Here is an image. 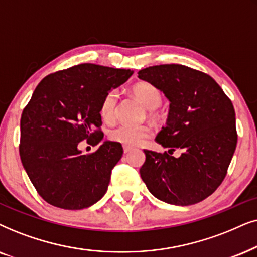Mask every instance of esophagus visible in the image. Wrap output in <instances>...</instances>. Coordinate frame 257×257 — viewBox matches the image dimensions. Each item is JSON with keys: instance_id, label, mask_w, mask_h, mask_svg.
Masks as SVG:
<instances>
[{"instance_id": "1", "label": "esophagus", "mask_w": 257, "mask_h": 257, "mask_svg": "<svg viewBox=\"0 0 257 257\" xmlns=\"http://www.w3.org/2000/svg\"><path fill=\"white\" fill-rule=\"evenodd\" d=\"M131 150H132L131 147H128V146L123 147V152H124V154H128L129 152H131Z\"/></svg>"}]
</instances>
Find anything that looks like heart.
<instances>
[{"label":"heart","instance_id":"1","mask_svg":"<svg viewBox=\"0 0 257 257\" xmlns=\"http://www.w3.org/2000/svg\"><path fill=\"white\" fill-rule=\"evenodd\" d=\"M133 94L135 97L148 109V110H154L157 107H160L162 102V94L155 85L146 83H138L133 88ZM117 97L118 95L115 90L109 91L105 94L103 100L101 102L100 107V115L104 122L110 123L116 117V107H117ZM149 126L141 125H129V124H121L116 128L111 129L109 133V138L112 141L121 143L123 146L135 147L141 145L145 140L150 135Z\"/></svg>","mask_w":257,"mask_h":257}]
</instances>
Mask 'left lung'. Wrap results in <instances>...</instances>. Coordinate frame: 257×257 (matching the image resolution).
Wrapping results in <instances>:
<instances>
[{"label": "left lung", "mask_w": 257, "mask_h": 257, "mask_svg": "<svg viewBox=\"0 0 257 257\" xmlns=\"http://www.w3.org/2000/svg\"><path fill=\"white\" fill-rule=\"evenodd\" d=\"M139 78L155 85L168 98L167 125L155 141L168 153L145 150L140 169L154 196L175 206L203 201L217 189L237 143L235 110L209 75L182 64H160L139 71ZM175 149L180 158L171 156Z\"/></svg>", "instance_id": "1"}]
</instances>
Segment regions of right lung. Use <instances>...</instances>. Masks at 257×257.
Returning <instances> with one entry per match:
<instances>
[{
    "mask_svg": "<svg viewBox=\"0 0 257 257\" xmlns=\"http://www.w3.org/2000/svg\"><path fill=\"white\" fill-rule=\"evenodd\" d=\"M131 69L82 63L48 75L21 116L20 156L33 186L46 202L68 210L93 206L107 193L111 170L121 160V143L104 141L83 155L78 143L96 146L101 102L124 83Z\"/></svg>",
    "mask_w": 257,
    "mask_h": 257,
    "instance_id": "obj_1",
    "label": "right lung"
}]
</instances>
